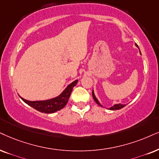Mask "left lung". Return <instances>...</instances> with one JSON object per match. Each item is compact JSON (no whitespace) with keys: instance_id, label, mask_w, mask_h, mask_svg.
<instances>
[{"instance_id":"obj_1","label":"left lung","mask_w":159,"mask_h":159,"mask_svg":"<svg viewBox=\"0 0 159 159\" xmlns=\"http://www.w3.org/2000/svg\"><path fill=\"white\" fill-rule=\"evenodd\" d=\"M136 45L137 46V47H138V45H136ZM92 97H93L94 101H95L96 103H97L98 104V105L100 106H102L101 105H100V103H99V101H98V100H97V98H95V96H94V92H93V91H92ZM124 106H125V105H123V104H121V103L116 104V105H114V106H112V107L110 108L109 109H110V110H118V109H121V108H123Z\"/></svg>"}]
</instances>
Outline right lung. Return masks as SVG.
Segmentation results:
<instances>
[{
  "instance_id": "right-lung-1",
  "label": "right lung",
  "mask_w": 159,
  "mask_h": 159,
  "mask_svg": "<svg viewBox=\"0 0 159 159\" xmlns=\"http://www.w3.org/2000/svg\"><path fill=\"white\" fill-rule=\"evenodd\" d=\"M78 83V80L73 81V83L70 84L69 86L65 89L62 93L59 96L56 97L53 99H50L47 100H42V101H29V100L23 99L21 98V99L29 105L31 107L35 108L36 110L39 111L42 113L51 114L59 111V110L63 108L67 103L68 100L71 94L72 90L73 87Z\"/></svg>"
}]
</instances>
